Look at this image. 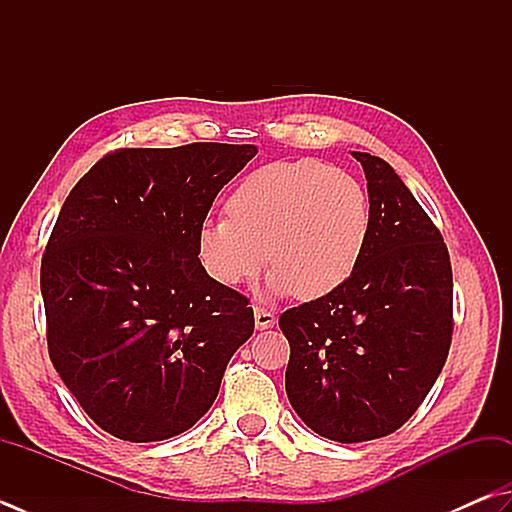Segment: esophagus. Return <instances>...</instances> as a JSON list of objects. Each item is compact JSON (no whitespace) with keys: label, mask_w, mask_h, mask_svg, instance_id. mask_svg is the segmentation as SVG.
Here are the masks:
<instances>
[{"label":"esophagus","mask_w":512,"mask_h":512,"mask_svg":"<svg viewBox=\"0 0 512 512\" xmlns=\"http://www.w3.org/2000/svg\"><path fill=\"white\" fill-rule=\"evenodd\" d=\"M254 318H256L258 330H269V327L276 325V314L265 310V307H260V305L254 307Z\"/></svg>","instance_id":"obj_1"}]
</instances>
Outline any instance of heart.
Instances as JSON below:
<instances>
[{"label": "heart", "instance_id": "obj_1", "mask_svg": "<svg viewBox=\"0 0 512 512\" xmlns=\"http://www.w3.org/2000/svg\"><path fill=\"white\" fill-rule=\"evenodd\" d=\"M372 227L368 191L318 160L272 162L240 182L227 218L198 229L200 265L225 287L254 278L272 258V294L314 301L350 281Z\"/></svg>", "mask_w": 512, "mask_h": 512}]
</instances>
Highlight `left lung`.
Listing matches in <instances>:
<instances>
[{"mask_svg": "<svg viewBox=\"0 0 512 512\" xmlns=\"http://www.w3.org/2000/svg\"><path fill=\"white\" fill-rule=\"evenodd\" d=\"M368 180L372 227L350 281L278 318L285 390L316 435H390L426 399L452 341L448 247L388 162L352 151Z\"/></svg>", "mask_w": 512, "mask_h": 512, "instance_id": "8db88e82", "label": "left lung"}]
</instances>
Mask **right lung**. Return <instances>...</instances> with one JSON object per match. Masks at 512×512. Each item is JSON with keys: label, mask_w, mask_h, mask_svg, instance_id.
Here are the masks:
<instances>
[{"label": "right lung", "mask_w": 512, "mask_h": 512, "mask_svg": "<svg viewBox=\"0 0 512 512\" xmlns=\"http://www.w3.org/2000/svg\"><path fill=\"white\" fill-rule=\"evenodd\" d=\"M254 144L118 149L62 205L42 256L48 354L109 435L162 441L216 401L254 334L247 296L211 278L196 238Z\"/></svg>", "instance_id": "1"}]
</instances>
